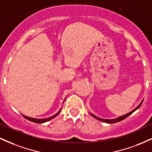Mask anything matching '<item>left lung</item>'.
Returning a JSON list of instances; mask_svg holds the SVG:
<instances>
[{
  "mask_svg": "<svg viewBox=\"0 0 152 152\" xmlns=\"http://www.w3.org/2000/svg\"><path fill=\"white\" fill-rule=\"evenodd\" d=\"M142 102H143V100H142V102L139 104V106H138L137 108H135V109H134V110H132V111H131V112L128 113V114H125V115H123V116H119V117H117V118H113V119H105V118H99V117H98V116H95V115H94V114H91V113H90V114L91 115V116H93V117H94L95 118H96L97 120H99V121H101L105 122V123H107V124H114V123H116V122L121 121H122V120L125 119V118H126V117H128L129 116H130V115L132 114V113L134 112V111H135L136 110H137L139 107H140L141 105H142Z\"/></svg>",
  "mask_w": 152,
  "mask_h": 152,
  "instance_id": "left-lung-1",
  "label": "left lung"
}]
</instances>
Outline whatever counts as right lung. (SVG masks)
Returning <instances> with one entry per match:
<instances>
[{"label": "right lung", "instance_id": "obj_1", "mask_svg": "<svg viewBox=\"0 0 152 152\" xmlns=\"http://www.w3.org/2000/svg\"><path fill=\"white\" fill-rule=\"evenodd\" d=\"M66 98H65V99H64V102H63V103L65 102ZM61 109H59V111L56 114H54L52 116H50V117H48V118H36L29 117V116H25V115H23V114H22V115H23V116L24 118H26V119H27V120H28V121H32V122H34V123H37V124H42V123H45V122H46V121H50V120H51L52 118H55L56 116H57L59 114V113L61 112Z\"/></svg>", "mask_w": 152, "mask_h": 152}]
</instances>
